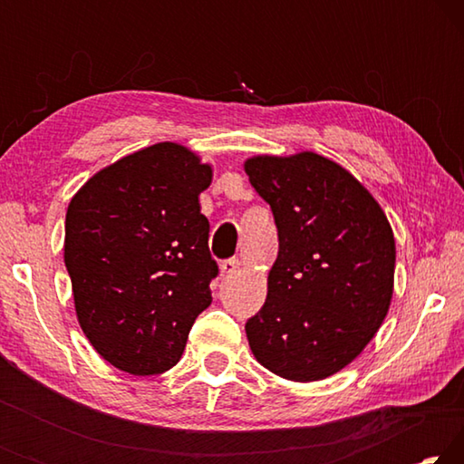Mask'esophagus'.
Wrapping results in <instances>:
<instances>
[{
	"label": "esophagus",
	"instance_id": "esophagus-1",
	"mask_svg": "<svg viewBox=\"0 0 464 464\" xmlns=\"http://www.w3.org/2000/svg\"><path fill=\"white\" fill-rule=\"evenodd\" d=\"M239 266H241V262L239 260H225V262H221V276H231V274H235L239 270Z\"/></svg>",
	"mask_w": 464,
	"mask_h": 464
}]
</instances>
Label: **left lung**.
Segmentation results:
<instances>
[{"label":"left lung","mask_w":464,"mask_h":464,"mask_svg":"<svg viewBox=\"0 0 464 464\" xmlns=\"http://www.w3.org/2000/svg\"><path fill=\"white\" fill-rule=\"evenodd\" d=\"M278 227L251 354L286 381H324L360 356L387 317L395 237L374 196L327 157L254 155L243 163Z\"/></svg>","instance_id":"left-lung-1"}]
</instances>
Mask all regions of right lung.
I'll list each match as a JSON object with an SVG mask.
<instances>
[{"instance_id":"obj_1","label":"right lung","mask_w":464,"mask_h":464,"mask_svg":"<svg viewBox=\"0 0 464 464\" xmlns=\"http://www.w3.org/2000/svg\"><path fill=\"white\" fill-rule=\"evenodd\" d=\"M213 166L163 140L93 174L69 202L63 257L77 321L119 371L178 364L196 317L213 303L217 262L200 192Z\"/></svg>"}]
</instances>
